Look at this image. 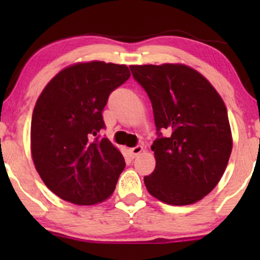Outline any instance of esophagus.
<instances>
[{
  "label": "esophagus",
  "mask_w": 260,
  "mask_h": 260,
  "mask_svg": "<svg viewBox=\"0 0 260 260\" xmlns=\"http://www.w3.org/2000/svg\"><path fill=\"white\" fill-rule=\"evenodd\" d=\"M142 151H143L142 145H137V147L129 149V153H131V155H132V157L138 156V155L142 153Z\"/></svg>",
  "instance_id": "34e87169"
}]
</instances>
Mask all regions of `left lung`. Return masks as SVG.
Wrapping results in <instances>:
<instances>
[{
	"instance_id": "1",
	"label": "left lung",
	"mask_w": 260,
	"mask_h": 260,
	"mask_svg": "<svg viewBox=\"0 0 260 260\" xmlns=\"http://www.w3.org/2000/svg\"><path fill=\"white\" fill-rule=\"evenodd\" d=\"M148 92L159 138L155 170L145 176L148 192L170 205H188L221 180L232 151L225 103L198 71L182 63L129 66ZM168 131L161 137L160 130Z\"/></svg>"
}]
</instances>
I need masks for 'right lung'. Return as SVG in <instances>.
Listing matches in <instances>:
<instances>
[{
	"label": "right lung",
	"instance_id": "add662e5",
	"mask_svg": "<svg viewBox=\"0 0 260 260\" xmlns=\"http://www.w3.org/2000/svg\"><path fill=\"white\" fill-rule=\"evenodd\" d=\"M126 64L103 61L68 66L47 83L35 104L30 150L51 192L77 205L110 198L126 162L107 138L103 110L111 91L129 78Z\"/></svg>",
	"mask_w": 260,
	"mask_h": 260
}]
</instances>
